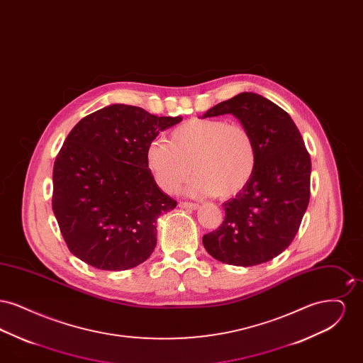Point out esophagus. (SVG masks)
Masks as SVG:
<instances>
[{
    "mask_svg": "<svg viewBox=\"0 0 363 363\" xmlns=\"http://www.w3.org/2000/svg\"><path fill=\"white\" fill-rule=\"evenodd\" d=\"M178 206L181 208H186V209H197L200 207L197 203H188V201H179Z\"/></svg>",
    "mask_w": 363,
    "mask_h": 363,
    "instance_id": "esophagus-1",
    "label": "esophagus"
}]
</instances>
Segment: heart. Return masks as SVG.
<instances>
[{
  "label": "heart",
  "instance_id": "1",
  "mask_svg": "<svg viewBox=\"0 0 363 363\" xmlns=\"http://www.w3.org/2000/svg\"><path fill=\"white\" fill-rule=\"evenodd\" d=\"M145 160L156 184L167 193L179 189L191 172L196 175L188 186L190 194L227 199L241 191L253 177L257 148L241 123L191 118L172 130L170 143L151 141Z\"/></svg>",
  "mask_w": 363,
  "mask_h": 363
}]
</instances>
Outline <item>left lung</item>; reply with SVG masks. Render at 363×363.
<instances>
[{"instance_id": "obj_1", "label": "left lung", "mask_w": 363, "mask_h": 363, "mask_svg": "<svg viewBox=\"0 0 363 363\" xmlns=\"http://www.w3.org/2000/svg\"><path fill=\"white\" fill-rule=\"evenodd\" d=\"M223 114L249 129L257 164L247 185L223 204V223L203 245L213 259L252 267L279 256L296 235L311 199V155L289 113L261 95L242 92L203 118Z\"/></svg>"}]
</instances>
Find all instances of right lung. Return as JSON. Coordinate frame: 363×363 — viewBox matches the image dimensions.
Wrapping results in <instances>:
<instances>
[{
  "label": "right lung",
  "instance_id": "add662e5",
  "mask_svg": "<svg viewBox=\"0 0 363 363\" xmlns=\"http://www.w3.org/2000/svg\"><path fill=\"white\" fill-rule=\"evenodd\" d=\"M181 121L111 104L70 130L54 162L52 206L77 259L123 271L152 255L156 219L177 201L156 185L145 151L159 132Z\"/></svg>",
  "mask_w": 363,
  "mask_h": 363
}]
</instances>
